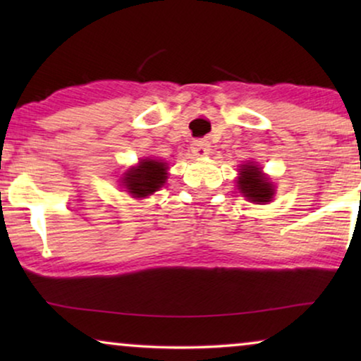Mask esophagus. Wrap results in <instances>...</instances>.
<instances>
[{
    "instance_id": "34e87169",
    "label": "esophagus",
    "mask_w": 361,
    "mask_h": 361,
    "mask_svg": "<svg viewBox=\"0 0 361 361\" xmlns=\"http://www.w3.org/2000/svg\"><path fill=\"white\" fill-rule=\"evenodd\" d=\"M190 151H192V154L197 157H204L210 152V145L204 140H195V141H192Z\"/></svg>"
}]
</instances>
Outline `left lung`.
Listing matches in <instances>:
<instances>
[{
    "instance_id": "1",
    "label": "left lung",
    "mask_w": 361,
    "mask_h": 361,
    "mask_svg": "<svg viewBox=\"0 0 361 361\" xmlns=\"http://www.w3.org/2000/svg\"><path fill=\"white\" fill-rule=\"evenodd\" d=\"M238 190L253 204H268L274 197L273 182L263 174V167L255 162L241 166L238 177Z\"/></svg>"
}]
</instances>
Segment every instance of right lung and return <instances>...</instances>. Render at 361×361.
<instances>
[{
  "label": "right lung",
  "instance_id": "obj_1",
  "mask_svg": "<svg viewBox=\"0 0 361 361\" xmlns=\"http://www.w3.org/2000/svg\"><path fill=\"white\" fill-rule=\"evenodd\" d=\"M167 162L157 159H141L140 164L133 166L123 174V187L128 194L135 199H145V197L154 194L159 190L167 180Z\"/></svg>",
  "mask_w": 361,
  "mask_h": 361
}]
</instances>
